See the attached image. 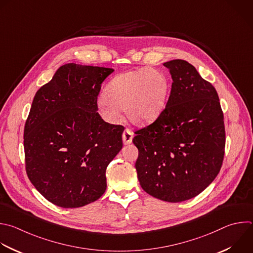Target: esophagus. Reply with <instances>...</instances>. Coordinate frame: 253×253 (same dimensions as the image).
I'll return each instance as SVG.
<instances>
[{"mask_svg":"<svg viewBox=\"0 0 253 253\" xmlns=\"http://www.w3.org/2000/svg\"><path fill=\"white\" fill-rule=\"evenodd\" d=\"M122 140H123L124 145L130 144L133 140V133L129 129H125L122 134Z\"/></svg>","mask_w":253,"mask_h":253,"instance_id":"esophagus-1","label":"esophagus"}]
</instances>
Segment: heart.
Masks as SVG:
<instances>
[{"instance_id":"obj_1","label":"heart","mask_w":253,"mask_h":253,"mask_svg":"<svg viewBox=\"0 0 253 253\" xmlns=\"http://www.w3.org/2000/svg\"><path fill=\"white\" fill-rule=\"evenodd\" d=\"M169 91V80L160 70H130L118 74L107 84L98 106L109 120L115 119L120 110H125L132 124L145 126L161 116Z\"/></svg>"}]
</instances>
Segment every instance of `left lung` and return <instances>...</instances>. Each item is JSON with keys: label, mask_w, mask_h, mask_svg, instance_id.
I'll use <instances>...</instances> for the list:
<instances>
[{"label": "left lung", "mask_w": 253, "mask_h": 253, "mask_svg": "<svg viewBox=\"0 0 253 253\" xmlns=\"http://www.w3.org/2000/svg\"><path fill=\"white\" fill-rule=\"evenodd\" d=\"M173 83L161 116L135 132V164L142 189L170 203L195 198L215 179L225 147L215 88L183 59L167 61Z\"/></svg>", "instance_id": "left-lung-1"}]
</instances>
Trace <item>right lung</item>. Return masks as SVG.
Returning a JSON list of instances; mask_svg holds the SVG:
<instances>
[{"mask_svg": "<svg viewBox=\"0 0 253 253\" xmlns=\"http://www.w3.org/2000/svg\"><path fill=\"white\" fill-rule=\"evenodd\" d=\"M113 71L67 63L34 97L24 131L26 171L55 206L80 208L106 191V168L122 149L124 127L100 117L97 96Z\"/></svg>", "mask_w": 253, "mask_h": 253, "instance_id": "obj_1", "label": "right lung"}]
</instances>
